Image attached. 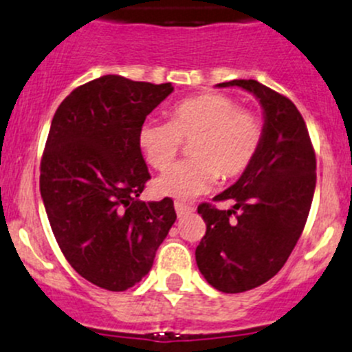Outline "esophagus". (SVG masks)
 Listing matches in <instances>:
<instances>
[{"instance_id":"1","label":"esophagus","mask_w":352,"mask_h":352,"mask_svg":"<svg viewBox=\"0 0 352 352\" xmlns=\"http://www.w3.org/2000/svg\"><path fill=\"white\" fill-rule=\"evenodd\" d=\"M175 211H177V216H179V218H184V216L194 212V208L189 204H184V202H175Z\"/></svg>"}]
</instances>
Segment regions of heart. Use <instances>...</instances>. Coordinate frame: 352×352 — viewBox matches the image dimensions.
<instances>
[{
	"label": "heart",
	"instance_id": "1",
	"mask_svg": "<svg viewBox=\"0 0 352 352\" xmlns=\"http://www.w3.org/2000/svg\"><path fill=\"white\" fill-rule=\"evenodd\" d=\"M262 124L255 113L239 109L230 97L202 94L170 109V122L148 119L141 124L138 144L156 170L172 165L180 144L190 141L187 162H180L155 180L162 197L190 201L208 192L218 177L242 173L257 151Z\"/></svg>",
	"mask_w": 352,
	"mask_h": 352
}]
</instances>
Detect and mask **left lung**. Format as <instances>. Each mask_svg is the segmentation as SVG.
I'll return each instance as SVG.
<instances>
[{
    "mask_svg": "<svg viewBox=\"0 0 352 352\" xmlns=\"http://www.w3.org/2000/svg\"><path fill=\"white\" fill-rule=\"evenodd\" d=\"M257 98L264 113L254 158L218 199L232 209L201 204L206 235L196 248L201 274L223 293H243L278 274L300 239L317 184V160L307 124L289 98L255 80H232Z\"/></svg>",
    "mask_w": 352,
    "mask_h": 352,
    "instance_id": "8db88e82",
    "label": "left lung"
}]
</instances>
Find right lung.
<instances>
[{"label":"right lung","mask_w":352,"mask_h":352,"mask_svg":"<svg viewBox=\"0 0 352 352\" xmlns=\"http://www.w3.org/2000/svg\"><path fill=\"white\" fill-rule=\"evenodd\" d=\"M172 83L105 74L71 91L54 113L41 162V196L71 267L126 291L150 272L177 214L170 197L140 201L151 179L138 133Z\"/></svg>","instance_id":"obj_1"}]
</instances>
